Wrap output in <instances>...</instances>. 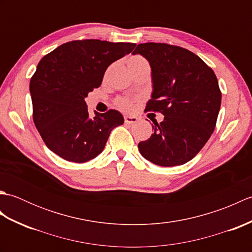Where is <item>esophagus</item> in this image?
<instances>
[{
  "label": "esophagus",
  "instance_id": "obj_1",
  "mask_svg": "<svg viewBox=\"0 0 252 252\" xmlns=\"http://www.w3.org/2000/svg\"><path fill=\"white\" fill-rule=\"evenodd\" d=\"M138 121V118L135 116H126L125 117V122L127 125H133V123H136Z\"/></svg>",
  "mask_w": 252,
  "mask_h": 252
}]
</instances>
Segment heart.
Returning <instances> with one entry per match:
<instances>
[{
    "label": "heart",
    "mask_w": 252,
    "mask_h": 252,
    "mask_svg": "<svg viewBox=\"0 0 252 252\" xmlns=\"http://www.w3.org/2000/svg\"><path fill=\"white\" fill-rule=\"evenodd\" d=\"M143 65H148V63L145 61V58H143L142 56L134 55V56L130 57L129 61H127V66H129L130 70H131V69H133V68H136L138 66H143ZM117 104L123 110H126L127 111V110H131L132 109V103H131L129 99L120 98V99H118Z\"/></svg>",
    "instance_id": "b5f03b06"
}]
</instances>
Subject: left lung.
<instances>
[{
	"label": "left lung",
	"instance_id": "obj_1",
	"mask_svg": "<svg viewBox=\"0 0 252 252\" xmlns=\"http://www.w3.org/2000/svg\"><path fill=\"white\" fill-rule=\"evenodd\" d=\"M152 68L153 93L146 111H159L152 136L138 143V151L161 167L189 162L215 131L221 107V91L212 69L194 53L167 43L138 44Z\"/></svg>",
	"mask_w": 252,
	"mask_h": 252
}]
</instances>
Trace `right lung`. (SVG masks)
I'll list each match as a JSON object with an SVG mask.
<instances>
[{
    "label": "right lung",
    "instance_id": "right-lung-1",
    "mask_svg": "<svg viewBox=\"0 0 252 252\" xmlns=\"http://www.w3.org/2000/svg\"><path fill=\"white\" fill-rule=\"evenodd\" d=\"M136 44L78 40L63 43L37 63L30 80L33 122L45 145L71 162H87L103 152L123 116L110 109L90 118L84 98L103 81L107 67Z\"/></svg>",
    "mask_w": 252,
    "mask_h": 252
}]
</instances>
